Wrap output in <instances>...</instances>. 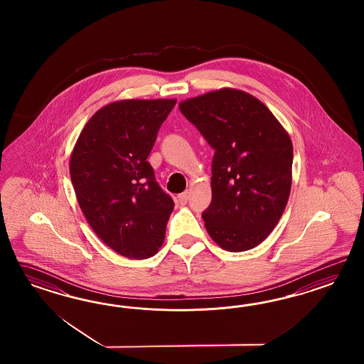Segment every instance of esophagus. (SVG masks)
<instances>
[{"mask_svg": "<svg viewBox=\"0 0 364 364\" xmlns=\"http://www.w3.org/2000/svg\"><path fill=\"white\" fill-rule=\"evenodd\" d=\"M188 198H189V192L186 191V192H183V193H180V195H178L177 200H178V203H180V204H183V205H184V204H187Z\"/></svg>", "mask_w": 364, "mask_h": 364, "instance_id": "1", "label": "esophagus"}]
</instances>
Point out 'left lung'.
Segmentation results:
<instances>
[{"mask_svg":"<svg viewBox=\"0 0 364 364\" xmlns=\"http://www.w3.org/2000/svg\"><path fill=\"white\" fill-rule=\"evenodd\" d=\"M215 149L212 201L203 213L212 240L252 250L274 231L292 186L294 148L274 113L252 95L221 88L178 104Z\"/></svg>","mask_w":364,"mask_h":364,"instance_id":"8db88e82","label":"left lung"}]
</instances>
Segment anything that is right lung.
I'll use <instances>...</instances> for the list:
<instances>
[{
	"instance_id": "add662e5",
	"label": "right lung",
	"mask_w": 364,
	"mask_h": 364,
	"mask_svg": "<svg viewBox=\"0 0 364 364\" xmlns=\"http://www.w3.org/2000/svg\"><path fill=\"white\" fill-rule=\"evenodd\" d=\"M176 99L120 100L97 110L70 154L69 172L90 228L114 252H159L175 203L146 161Z\"/></svg>"
}]
</instances>
